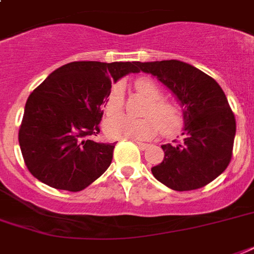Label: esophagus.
I'll return each mask as SVG.
<instances>
[{"instance_id":"34e87169","label":"esophagus","mask_w":254,"mask_h":254,"mask_svg":"<svg viewBox=\"0 0 254 254\" xmlns=\"http://www.w3.org/2000/svg\"><path fill=\"white\" fill-rule=\"evenodd\" d=\"M134 142L137 143V145H138V147H139V149H141V150H145V149H147V147L150 146V145H149V143L139 142V141H134Z\"/></svg>"}]
</instances>
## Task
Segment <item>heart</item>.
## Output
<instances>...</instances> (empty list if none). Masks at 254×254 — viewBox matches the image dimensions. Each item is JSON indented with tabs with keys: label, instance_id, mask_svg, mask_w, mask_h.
<instances>
[{
	"label": "heart",
	"instance_id": "obj_1",
	"mask_svg": "<svg viewBox=\"0 0 254 254\" xmlns=\"http://www.w3.org/2000/svg\"><path fill=\"white\" fill-rule=\"evenodd\" d=\"M135 89L142 93L150 104L145 116L149 119L134 120L125 115L111 117L105 124V131L111 138L149 139L159 131L170 135L182 127V113L175 104L162 100V92L154 81L146 77L137 79ZM124 87L121 83H116L108 92L105 100V111L108 115H113L123 108Z\"/></svg>",
	"mask_w": 254,
	"mask_h": 254
}]
</instances>
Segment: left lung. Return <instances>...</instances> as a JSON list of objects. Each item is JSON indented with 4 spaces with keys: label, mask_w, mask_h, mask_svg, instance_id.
<instances>
[{
    "label": "left lung",
    "mask_w": 254,
    "mask_h": 254,
    "mask_svg": "<svg viewBox=\"0 0 254 254\" xmlns=\"http://www.w3.org/2000/svg\"><path fill=\"white\" fill-rule=\"evenodd\" d=\"M139 71L157 77L179 101L183 139L162 145L165 158L151 167L157 181L175 191L204 187L231 162L236 120L221 87L181 61L138 62Z\"/></svg>",
    "instance_id": "obj_1"
}]
</instances>
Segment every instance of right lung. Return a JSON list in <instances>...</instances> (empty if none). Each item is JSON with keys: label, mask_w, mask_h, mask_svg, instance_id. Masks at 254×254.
<instances>
[{"label": "right lung", "mask_w": 254, "mask_h": 254, "mask_svg": "<svg viewBox=\"0 0 254 254\" xmlns=\"http://www.w3.org/2000/svg\"><path fill=\"white\" fill-rule=\"evenodd\" d=\"M138 62H71L26 101L18 141L29 171L58 190L81 191L111 166L115 143L96 142L112 83L138 73Z\"/></svg>", "instance_id": "add662e5"}]
</instances>
